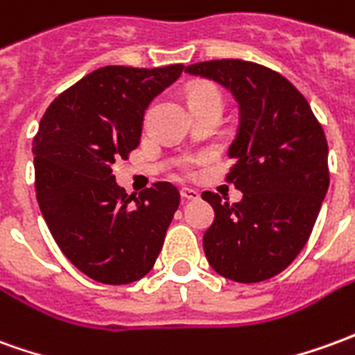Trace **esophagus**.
I'll use <instances>...</instances> for the list:
<instances>
[{"label": "esophagus", "mask_w": 355, "mask_h": 355, "mask_svg": "<svg viewBox=\"0 0 355 355\" xmlns=\"http://www.w3.org/2000/svg\"><path fill=\"white\" fill-rule=\"evenodd\" d=\"M180 196H182L184 200H188V202L200 200V192H198V190H194V188H182V190H180Z\"/></svg>", "instance_id": "34e87169"}]
</instances>
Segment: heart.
<instances>
[{
	"mask_svg": "<svg viewBox=\"0 0 355 355\" xmlns=\"http://www.w3.org/2000/svg\"><path fill=\"white\" fill-rule=\"evenodd\" d=\"M188 101H190V105L202 103V101H220L223 103V98H220V92L215 86H211V84H198V86H194L192 90L188 92ZM192 163L194 161H186V169H190Z\"/></svg>",
	"mask_w": 355,
	"mask_h": 355,
	"instance_id": "b5f03b06",
	"label": "heart"
}]
</instances>
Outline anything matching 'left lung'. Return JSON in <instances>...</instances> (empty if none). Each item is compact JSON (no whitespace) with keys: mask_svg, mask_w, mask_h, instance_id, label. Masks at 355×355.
<instances>
[{"mask_svg":"<svg viewBox=\"0 0 355 355\" xmlns=\"http://www.w3.org/2000/svg\"><path fill=\"white\" fill-rule=\"evenodd\" d=\"M186 73L232 92L240 126L227 180L238 203L203 192L215 220L203 234L205 257L220 277L261 282L284 271L306 246L329 190V146L307 100L271 69L242 59L203 61Z\"/></svg>","mask_w":355,"mask_h":355,"instance_id":"left-lung-1","label":"left lung"}]
</instances>
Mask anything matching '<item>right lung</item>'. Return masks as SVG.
Instances as JSON below:
<instances>
[{"label":"right lung","instance_id":"add662e5","mask_svg":"<svg viewBox=\"0 0 355 355\" xmlns=\"http://www.w3.org/2000/svg\"><path fill=\"white\" fill-rule=\"evenodd\" d=\"M184 65H109L51 101L32 142L40 211L71 263L103 284H128L152 271L180 194L153 182L126 194L113 163L138 148L144 113Z\"/></svg>","mask_w":355,"mask_h":355}]
</instances>
